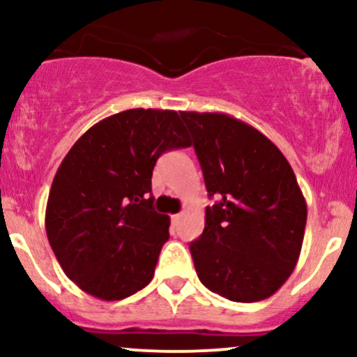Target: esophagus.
I'll return each instance as SVG.
<instances>
[{
  "label": "esophagus",
  "mask_w": 357,
  "mask_h": 357,
  "mask_svg": "<svg viewBox=\"0 0 357 357\" xmlns=\"http://www.w3.org/2000/svg\"><path fill=\"white\" fill-rule=\"evenodd\" d=\"M179 220H181V215H173L171 216V223H173V227L179 223Z\"/></svg>",
  "instance_id": "obj_1"
}]
</instances>
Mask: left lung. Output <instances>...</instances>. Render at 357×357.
Returning a JSON list of instances; mask_svg holds the SVG:
<instances>
[{
  "instance_id": "8db88e82",
  "label": "left lung",
  "mask_w": 357,
  "mask_h": 357,
  "mask_svg": "<svg viewBox=\"0 0 357 357\" xmlns=\"http://www.w3.org/2000/svg\"><path fill=\"white\" fill-rule=\"evenodd\" d=\"M192 136L213 206L190 250L211 292L233 302L275 294L296 268L307 204L280 149L255 127L220 112H179Z\"/></svg>"
}]
</instances>
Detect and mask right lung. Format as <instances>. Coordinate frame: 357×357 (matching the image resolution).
Wrapping results in <instances>:
<instances>
[{
  "instance_id": "right-lung-1",
  "label": "right lung",
  "mask_w": 357,
  "mask_h": 357,
  "mask_svg": "<svg viewBox=\"0 0 357 357\" xmlns=\"http://www.w3.org/2000/svg\"><path fill=\"white\" fill-rule=\"evenodd\" d=\"M191 146L176 110L130 109L92 126L53 178L45 228L65 275L102 301L153 280L169 216L154 211L151 178L166 151Z\"/></svg>"
}]
</instances>
